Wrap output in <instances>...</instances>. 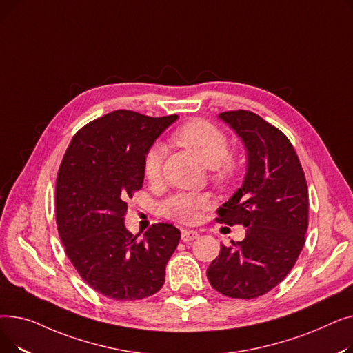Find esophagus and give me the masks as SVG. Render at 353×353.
<instances>
[{"mask_svg": "<svg viewBox=\"0 0 353 353\" xmlns=\"http://www.w3.org/2000/svg\"><path fill=\"white\" fill-rule=\"evenodd\" d=\"M199 237V232L196 230H188V229H183L181 230V240L183 242H192V240Z\"/></svg>", "mask_w": 353, "mask_h": 353, "instance_id": "esophagus-1", "label": "esophagus"}]
</instances>
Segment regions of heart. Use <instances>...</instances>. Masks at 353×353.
I'll list each match as a JSON object with an SVG mask.
<instances>
[{
    "mask_svg": "<svg viewBox=\"0 0 353 353\" xmlns=\"http://www.w3.org/2000/svg\"><path fill=\"white\" fill-rule=\"evenodd\" d=\"M172 140L177 144L190 148L210 169V177L217 186H228L239 172V160L229 154V141L220 128L205 120H192L180 125L172 134ZM164 148L156 144L148 148L144 157V176L150 183L161 179ZM208 197L197 193H177L165 199L161 212L165 217L192 223L197 217V212L208 206Z\"/></svg>",
    "mask_w": 353,
    "mask_h": 353,
    "instance_id": "1",
    "label": "heart"
}]
</instances>
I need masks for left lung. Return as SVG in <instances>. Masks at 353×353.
<instances>
[{"label": "left lung", "mask_w": 353, "mask_h": 353, "mask_svg": "<svg viewBox=\"0 0 353 353\" xmlns=\"http://www.w3.org/2000/svg\"><path fill=\"white\" fill-rule=\"evenodd\" d=\"M219 117L243 141L248 173L242 188L217 209L216 220L243 225L246 237L221 245L208 279L229 298L254 299L285 279L303 249L307 184L298 154L279 128L248 110Z\"/></svg>", "instance_id": "8db88e82"}]
</instances>
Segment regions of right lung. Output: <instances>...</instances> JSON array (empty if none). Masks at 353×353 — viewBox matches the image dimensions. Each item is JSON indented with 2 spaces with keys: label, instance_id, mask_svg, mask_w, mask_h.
Returning <instances> with one entry per match:
<instances>
[{
  "label": "right lung",
  "instance_id": "right-lung-1",
  "mask_svg": "<svg viewBox=\"0 0 353 353\" xmlns=\"http://www.w3.org/2000/svg\"><path fill=\"white\" fill-rule=\"evenodd\" d=\"M177 116L116 110L72 137L55 184V219L65 253L83 281L114 301L159 292L180 230L157 223L140 236L124 226L127 205L143 188L148 148Z\"/></svg>",
  "mask_w": 353,
  "mask_h": 353
}]
</instances>
